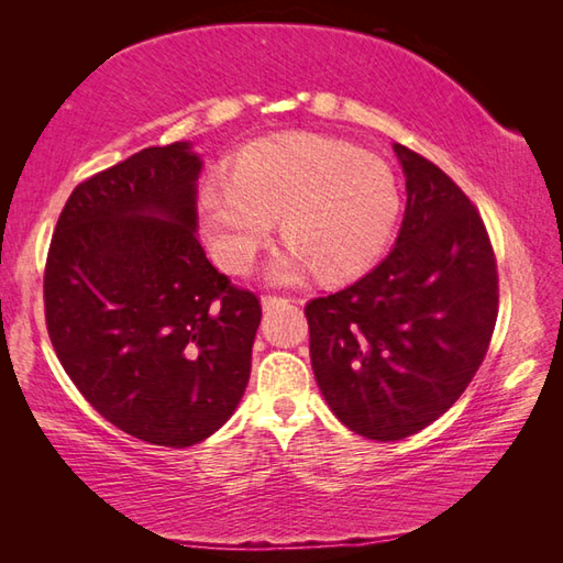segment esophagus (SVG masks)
<instances>
[{
	"label": "esophagus",
	"instance_id": "esophagus-1",
	"mask_svg": "<svg viewBox=\"0 0 563 563\" xmlns=\"http://www.w3.org/2000/svg\"><path fill=\"white\" fill-rule=\"evenodd\" d=\"M288 302H290L288 297H280V295H263V300H261L263 309H275V307H283Z\"/></svg>",
	"mask_w": 563,
	"mask_h": 563
}]
</instances>
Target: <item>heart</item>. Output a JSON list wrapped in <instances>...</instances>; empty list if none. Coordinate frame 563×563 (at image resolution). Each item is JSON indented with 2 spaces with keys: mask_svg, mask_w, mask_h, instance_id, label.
<instances>
[{
  "mask_svg": "<svg viewBox=\"0 0 563 563\" xmlns=\"http://www.w3.org/2000/svg\"><path fill=\"white\" fill-rule=\"evenodd\" d=\"M214 261L244 273L280 218L292 249L273 266L275 280L312 268L341 280L365 271L397 227L399 184L389 166L324 135H285L246 147L232 176H210L200 190Z\"/></svg>",
  "mask_w": 563,
  "mask_h": 563,
  "instance_id": "b5f03b06",
  "label": "heart"
}]
</instances>
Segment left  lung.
Returning <instances> with one entry per match:
<instances>
[{
	"label": "left lung",
	"instance_id": "left-lung-1",
	"mask_svg": "<svg viewBox=\"0 0 563 563\" xmlns=\"http://www.w3.org/2000/svg\"><path fill=\"white\" fill-rule=\"evenodd\" d=\"M406 212L389 256L305 307L309 355L331 411L353 433L401 440L445 413L482 367L498 317L486 224L452 178L394 145Z\"/></svg>",
	"mask_w": 563,
	"mask_h": 563
}]
</instances>
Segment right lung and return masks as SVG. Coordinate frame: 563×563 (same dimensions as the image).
Here are the masks:
<instances>
[{
    "instance_id": "obj_1",
    "label": "right lung",
    "mask_w": 563,
    "mask_h": 563,
    "mask_svg": "<svg viewBox=\"0 0 563 563\" xmlns=\"http://www.w3.org/2000/svg\"><path fill=\"white\" fill-rule=\"evenodd\" d=\"M198 172L174 142L89 176L59 212L43 275L47 336L81 397L166 448L234 413L261 324L258 297L198 242Z\"/></svg>"
}]
</instances>
